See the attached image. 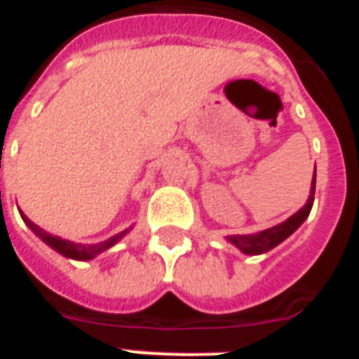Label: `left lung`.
<instances>
[{"label": "left lung", "instance_id": "1", "mask_svg": "<svg viewBox=\"0 0 359 359\" xmlns=\"http://www.w3.org/2000/svg\"><path fill=\"white\" fill-rule=\"evenodd\" d=\"M313 194H316V174L312 177L310 196H308L306 203L295 215L290 216L288 220H284L279 226H273L269 227V229L260 231V233H255V235H231L227 236V242H231L235 248H238L244 255H262L266 251L273 250L280 242L288 238L292 233H295L301 227V224L306 220L310 211H312Z\"/></svg>", "mask_w": 359, "mask_h": 359}]
</instances>
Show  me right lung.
Instances as JSON below:
<instances>
[{
    "instance_id": "right-lung-1",
    "label": "right lung",
    "mask_w": 359,
    "mask_h": 359,
    "mask_svg": "<svg viewBox=\"0 0 359 359\" xmlns=\"http://www.w3.org/2000/svg\"><path fill=\"white\" fill-rule=\"evenodd\" d=\"M22 218L27 226H29V229H31L32 233L38 236V238L43 240V242H46L49 248H53L56 253L64 255L66 259H73V260L95 259V257L102 253V251L109 250V248H114V245L117 244L119 240H123L124 236L128 235L130 231H132V227H128V229L121 231V233H117V235L109 236V238L104 240V242H97V244H75V242H71V240H64V238H60V236L51 235V233L43 231L41 227H38L34 222L29 220V218H27L23 212H22Z\"/></svg>"
}]
</instances>
